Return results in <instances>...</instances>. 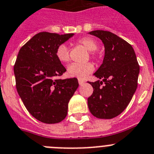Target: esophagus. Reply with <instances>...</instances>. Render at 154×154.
Instances as JSON below:
<instances>
[{"mask_svg":"<svg viewBox=\"0 0 154 154\" xmlns=\"http://www.w3.org/2000/svg\"><path fill=\"white\" fill-rule=\"evenodd\" d=\"M78 83L80 85H83L84 84V80H82V79H78Z\"/></svg>","mask_w":154,"mask_h":154,"instance_id":"34e87169","label":"esophagus"}]
</instances>
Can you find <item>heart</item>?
Listing matches in <instances>:
<instances>
[{"label":"heart","instance_id":"obj_1","mask_svg":"<svg viewBox=\"0 0 154 154\" xmlns=\"http://www.w3.org/2000/svg\"><path fill=\"white\" fill-rule=\"evenodd\" d=\"M77 45H80L82 46L89 51V54L90 57L96 60L98 58V54L96 52V50L98 48V44L97 41L91 37H83L79 38L77 41ZM55 56L57 59L62 64H67L70 61V53L69 49L64 44L60 45L57 47L55 51ZM93 64L90 62L84 63V64H71L67 67V75L70 77H77L78 79H84L90 74L93 71Z\"/></svg>","mask_w":154,"mask_h":154}]
</instances>
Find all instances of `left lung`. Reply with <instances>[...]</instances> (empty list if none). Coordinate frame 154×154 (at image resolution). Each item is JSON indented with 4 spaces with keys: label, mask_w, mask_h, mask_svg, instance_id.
<instances>
[{
    "label": "left lung",
    "mask_w": 154,
    "mask_h": 154,
    "mask_svg": "<svg viewBox=\"0 0 154 154\" xmlns=\"http://www.w3.org/2000/svg\"><path fill=\"white\" fill-rule=\"evenodd\" d=\"M89 34L100 38L105 47L103 64L93 74L102 80L89 82L93 88L87 100L89 109L98 119H111L122 112L131 100L137 87L140 66L133 48L125 40L104 30Z\"/></svg>",
    "instance_id": "8db88e82"
}]
</instances>
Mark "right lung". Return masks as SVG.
Segmentation results:
<instances>
[{
	"mask_svg": "<svg viewBox=\"0 0 154 154\" xmlns=\"http://www.w3.org/2000/svg\"><path fill=\"white\" fill-rule=\"evenodd\" d=\"M74 33L42 32L20 48L14 70L19 96L37 120L55 124L64 120L68 103L78 87L77 78L57 79L66 69L55 56L60 45Z\"/></svg>",
	"mask_w": 154,
	"mask_h": 154,
	"instance_id": "add662e5",
	"label": "right lung"
}]
</instances>
